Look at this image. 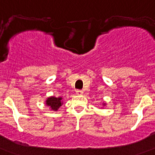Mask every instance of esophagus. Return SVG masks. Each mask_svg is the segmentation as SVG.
<instances>
[{
  "label": "esophagus",
  "instance_id": "1",
  "mask_svg": "<svg viewBox=\"0 0 155 155\" xmlns=\"http://www.w3.org/2000/svg\"><path fill=\"white\" fill-rule=\"evenodd\" d=\"M76 94L77 95H82L83 91L82 90H76Z\"/></svg>",
  "mask_w": 155,
  "mask_h": 155
}]
</instances>
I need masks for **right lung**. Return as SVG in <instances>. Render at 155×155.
Instances as JSON below:
<instances>
[{
    "instance_id": "add662e5",
    "label": "right lung",
    "mask_w": 155,
    "mask_h": 155,
    "mask_svg": "<svg viewBox=\"0 0 155 155\" xmlns=\"http://www.w3.org/2000/svg\"><path fill=\"white\" fill-rule=\"evenodd\" d=\"M61 100H62L61 97H58V98H56V97H49V98L47 100L46 104H47L48 106H50V107L51 108V109L56 111L58 110V108L62 105Z\"/></svg>"
}]
</instances>
